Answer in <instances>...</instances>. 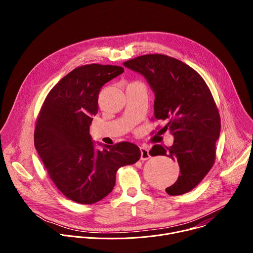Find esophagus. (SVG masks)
I'll return each mask as SVG.
<instances>
[{"instance_id":"esophagus-1","label":"esophagus","mask_w":253,"mask_h":253,"mask_svg":"<svg viewBox=\"0 0 253 253\" xmlns=\"http://www.w3.org/2000/svg\"><path fill=\"white\" fill-rule=\"evenodd\" d=\"M140 152H141V160H143V161L148 160L151 157L147 147H144V146L140 147Z\"/></svg>"}]
</instances>
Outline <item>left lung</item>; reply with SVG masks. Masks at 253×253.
Returning <instances> with one entry per match:
<instances>
[{
	"label": "left lung",
	"instance_id": "left-lung-1",
	"mask_svg": "<svg viewBox=\"0 0 253 253\" xmlns=\"http://www.w3.org/2000/svg\"><path fill=\"white\" fill-rule=\"evenodd\" d=\"M123 65L147 80L155 95L154 117L167 120L163 129L174 136L172 146L156 144L149 151L179 164L180 175L166 192L172 196L189 192L213 166L220 134V116L208 86L191 67L166 55H143Z\"/></svg>",
	"mask_w": 253,
	"mask_h": 253
}]
</instances>
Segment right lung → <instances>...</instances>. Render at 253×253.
<instances>
[{"instance_id":"add662e5","label":"right lung","mask_w":253,"mask_h":253,"mask_svg":"<svg viewBox=\"0 0 253 253\" xmlns=\"http://www.w3.org/2000/svg\"><path fill=\"white\" fill-rule=\"evenodd\" d=\"M124 68L90 64L78 67L49 92L36 122L37 150L57 188L70 200L93 204L109 194L117 170L136 163L140 149L130 142L95 148L89 128L98 112V96Z\"/></svg>"}]
</instances>
